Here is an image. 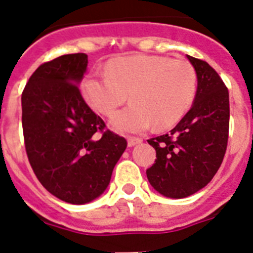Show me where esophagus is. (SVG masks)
<instances>
[{"label":"esophagus","mask_w":253,"mask_h":253,"mask_svg":"<svg viewBox=\"0 0 253 253\" xmlns=\"http://www.w3.org/2000/svg\"><path fill=\"white\" fill-rule=\"evenodd\" d=\"M141 142H142V140H141V138L131 137V138H128V141H127V145H128V147H132V146H135V145H137V143H141Z\"/></svg>","instance_id":"1"}]
</instances>
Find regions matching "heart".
<instances>
[{"label":"heart","instance_id":"obj_1","mask_svg":"<svg viewBox=\"0 0 253 253\" xmlns=\"http://www.w3.org/2000/svg\"><path fill=\"white\" fill-rule=\"evenodd\" d=\"M84 98L98 113L111 116L127 101V108L111 118L121 133H141L154 125L169 128L180 121L194 101L197 73L186 60L163 55L118 56L106 73H92L82 83Z\"/></svg>","mask_w":253,"mask_h":253}]
</instances>
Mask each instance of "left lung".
Instances as JSON below:
<instances>
[{
	"mask_svg": "<svg viewBox=\"0 0 253 253\" xmlns=\"http://www.w3.org/2000/svg\"><path fill=\"white\" fill-rule=\"evenodd\" d=\"M186 58L198 79L192 108L170 133L147 140L156 150L147 179L156 192L175 199L194 194L213 179L228 142V89L207 61Z\"/></svg>",
	"mask_w": 253,
	"mask_h": 253,
	"instance_id": "left-lung-1",
	"label": "left lung"
}]
</instances>
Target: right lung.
<instances>
[{
    "instance_id": "obj_1",
    "label": "right lung",
    "mask_w": 253,
    "mask_h": 253,
    "mask_svg": "<svg viewBox=\"0 0 253 253\" xmlns=\"http://www.w3.org/2000/svg\"><path fill=\"white\" fill-rule=\"evenodd\" d=\"M83 53L61 55L42 64L21 95L26 154L47 192L70 204L98 198L127 141L83 99L78 84L87 70Z\"/></svg>"
}]
</instances>
